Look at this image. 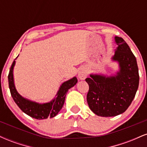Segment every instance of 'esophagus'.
Instances as JSON below:
<instances>
[{
    "mask_svg": "<svg viewBox=\"0 0 147 147\" xmlns=\"http://www.w3.org/2000/svg\"><path fill=\"white\" fill-rule=\"evenodd\" d=\"M88 75V70L85 68H82L79 70L78 72V77L82 80H84L86 78Z\"/></svg>",
    "mask_w": 147,
    "mask_h": 147,
    "instance_id": "esophagus-1",
    "label": "esophagus"
}]
</instances>
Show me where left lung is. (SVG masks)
I'll use <instances>...</instances> for the list:
<instances>
[{"label": "left lung", "mask_w": 147, "mask_h": 147, "mask_svg": "<svg viewBox=\"0 0 147 147\" xmlns=\"http://www.w3.org/2000/svg\"><path fill=\"white\" fill-rule=\"evenodd\" d=\"M117 45L113 62L118 64L114 74H90L87 102L95 115L114 117L125 112L136 96L139 86V72L136 57L122 38L115 36Z\"/></svg>", "instance_id": "8db88e82"}]
</instances>
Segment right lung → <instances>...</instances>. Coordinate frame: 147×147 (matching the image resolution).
<instances>
[{"instance_id": "right-lung-1", "label": "right lung", "mask_w": 147, "mask_h": 147, "mask_svg": "<svg viewBox=\"0 0 147 147\" xmlns=\"http://www.w3.org/2000/svg\"><path fill=\"white\" fill-rule=\"evenodd\" d=\"M18 57L13 61L8 75L10 92L15 103L23 113L34 119H43L55 117L63 107L67 92L77 83V77H74L62 83L55 97L50 102L39 103L32 101L20 95L15 87L13 70L16 64L15 60Z\"/></svg>"}]
</instances>
